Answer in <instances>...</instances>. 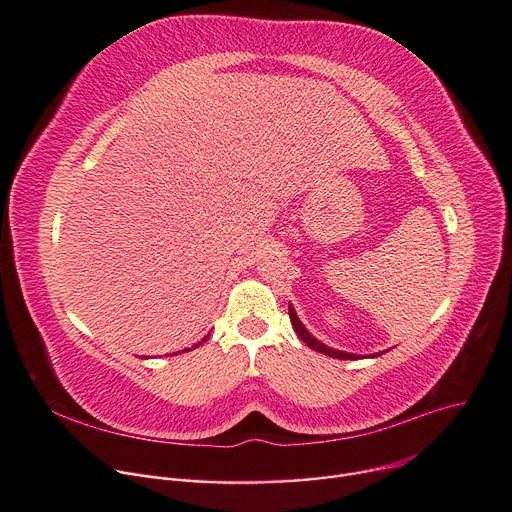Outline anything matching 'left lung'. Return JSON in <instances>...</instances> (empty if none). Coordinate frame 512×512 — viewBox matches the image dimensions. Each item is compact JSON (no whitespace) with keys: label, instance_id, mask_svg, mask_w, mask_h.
<instances>
[{"label":"left lung","instance_id":"1","mask_svg":"<svg viewBox=\"0 0 512 512\" xmlns=\"http://www.w3.org/2000/svg\"><path fill=\"white\" fill-rule=\"evenodd\" d=\"M289 318H291V324H293V330L297 333V337L302 339L310 349H314V351H318V353H324V355H328V357H335V359H357V355L355 353H347V351H339V349H333V347H326L324 343H320L318 339H314L310 333H308V328L302 324V320L297 318V314H295V310H293V306L289 304ZM380 353H376L374 357H378Z\"/></svg>","mask_w":512,"mask_h":512}]
</instances>
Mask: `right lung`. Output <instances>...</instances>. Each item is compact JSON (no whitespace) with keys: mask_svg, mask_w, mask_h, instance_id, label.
Returning <instances> with one entry per match:
<instances>
[{"mask_svg":"<svg viewBox=\"0 0 512 512\" xmlns=\"http://www.w3.org/2000/svg\"><path fill=\"white\" fill-rule=\"evenodd\" d=\"M208 337H210V333H208V335H206V337H204V339H202V341H200V343H196V345H194V347H192V349H196V347H198V345H202V343H206V339H208ZM192 349H184V353H186V351H192ZM173 355H175V353H173Z\"/></svg>","mask_w":512,"mask_h":512,"instance_id":"1","label":"right lung"}]
</instances>
